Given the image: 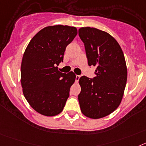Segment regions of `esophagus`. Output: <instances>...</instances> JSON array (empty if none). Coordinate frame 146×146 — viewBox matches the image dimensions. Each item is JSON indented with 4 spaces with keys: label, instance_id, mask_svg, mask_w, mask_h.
<instances>
[{
    "label": "esophagus",
    "instance_id": "esophagus-1",
    "mask_svg": "<svg viewBox=\"0 0 146 146\" xmlns=\"http://www.w3.org/2000/svg\"><path fill=\"white\" fill-rule=\"evenodd\" d=\"M80 76H78V75H76V82H78V80H79V78H80Z\"/></svg>",
    "mask_w": 146,
    "mask_h": 146
}]
</instances>
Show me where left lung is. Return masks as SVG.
Returning a JSON list of instances; mask_svg holds the SVG:
<instances>
[{
  "mask_svg": "<svg viewBox=\"0 0 146 146\" xmlns=\"http://www.w3.org/2000/svg\"><path fill=\"white\" fill-rule=\"evenodd\" d=\"M78 35L84 44L89 66L96 67L93 79L79 78L78 98L86 117L98 119L113 112L120 105L127 81L123 50L112 36L96 28L82 27Z\"/></svg>",
  "mask_w": 146,
  "mask_h": 146,
  "instance_id": "obj_1",
  "label": "left lung"
}]
</instances>
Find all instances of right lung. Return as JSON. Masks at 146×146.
I'll return each instance as SVG.
<instances>
[{
	"mask_svg": "<svg viewBox=\"0 0 146 146\" xmlns=\"http://www.w3.org/2000/svg\"><path fill=\"white\" fill-rule=\"evenodd\" d=\"M76 35L73 26H47L31 39L24 52L20 78L23 92L38 113L55 116L64 109L76 75L72 71L61 73L57 65L63 62L66 47Z\"/></svg>",
	"mask_w": 146,
	"mask_h": 146,
	"instance_id": "add662e5",
	"label": "right lung"
}]
</instances>
